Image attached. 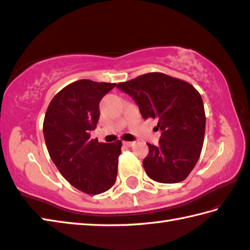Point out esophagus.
<instances>
[{
    "label": "esophagus",
    "instance_id": "obj_1",
    "mask_svg": "<svg viewBox=\"0 0 250 250\" xmlns=\"http://www.w3.org/2000/svg\"><path fill=\"white\" fill-rule=\"evenodd\" d=\"M134 144H135L134 141H131V142H128V141H125V142H124V145H125V146H129V147L134 146Z\"/></svg>",
    "mask_w": 250,
    "mask_h": 250
}]
</instances>
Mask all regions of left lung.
Returning a JSON list of instances; mask_svg holds the SVG:
<instances>
[{"label":"left lung","instance_id":"8db88e82","mask_svg":"<svg viewBox=\"0 0 250 250\" xmlns=\"http://www.w3.org/2000/svg\"><path fill=\"white\" fill-rule=\"evenodd\" d=\"M117 87L132 97L144 119H157L158 145L147 144L143 167L149 178L163 184L186 179L200 157L206 112L201 95L185 81L147 73Z\"/></svg>","mask_w":250,"mask_h":250}]
</instances>
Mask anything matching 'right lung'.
<instances>
[{"instance_id": "obj_1", "label": "right lung", "mask_w": 250, "mask_h": 250, "mask_svg": "<svg viewBox=\"0 0 250 250\" xmlns=\"http://www.w3.org/2000/svg\"><path fill=\"white\" fill-rule=\"evenodd\" d=\"M115 86L74 82L53 97L44 116L43 135L52 162L73 187L88 194L105 192L116 183L121 141L90 139L101 113L99 103Z\"/></svg>"}]
</instances>
